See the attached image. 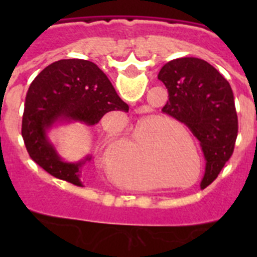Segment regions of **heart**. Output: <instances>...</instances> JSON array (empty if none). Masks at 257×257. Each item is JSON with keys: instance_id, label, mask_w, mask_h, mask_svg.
Masks as SVG:
<instances>
[{"instance_id": "b5f03b06", "label": "heart", "mask_w": 257, "mask_h": 257, "mask_svg": "<svg viewBox=\"0 0 257 257\" xmlns=\"http://www.w3.org/2000/svg\"><path fill=\"white\" fill-rule=\"evenodd\" d=\"M176 133H178V128H175L167 121H162L158 118H142L136 126V136L142 144L148 142L154 134H163L170 138ZM119 142H121V135H118V133H109L99 149V160L108 162V154L110 153L113 147H115Z\"/></svg>"}]
</instances>
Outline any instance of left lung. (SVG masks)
I'll list each match as a JSON object with an SVG mask.
<instances>
[{
    "instance_id": "obj_1",
    "label": "left lung",
    "mask_w": 257,
    "mask_h": 257,
    "mask_svg": "<svg viewBox=\"0 0 257 257\" xmlns=\"http://www.w3.org/2000/svg\"><path fill=\"white\" fill-rule=\"evenodd\" d=\"M158 78L169 90L162 112L187 124L198 139L206 160L201 180V189H205L234 151L238 117L230 85L212 65L198 58L166 63Z\"/></svg>"
}]
</instances>
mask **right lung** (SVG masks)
Returning <instances> with one entry per match:
<instances>
[{"label":"right lung","mask_w":257,"mask_h":257,"mask_svg":"<svg viewBox=\"0 0 257 257\" xmlns=\"http://www.w3.org/2000/svg\"><path fill=\"white\" fill-rule=\"evenodd\" d=\"M128 112L103 70L92 61L64 59L45 68L29 86L22 135L29 156L55 178L83 187L81 174L91 156L67 162L49 138L58 124L99 123L106 113Z\"/></svg>","instance_id":"obj_1"}]
</instances>
